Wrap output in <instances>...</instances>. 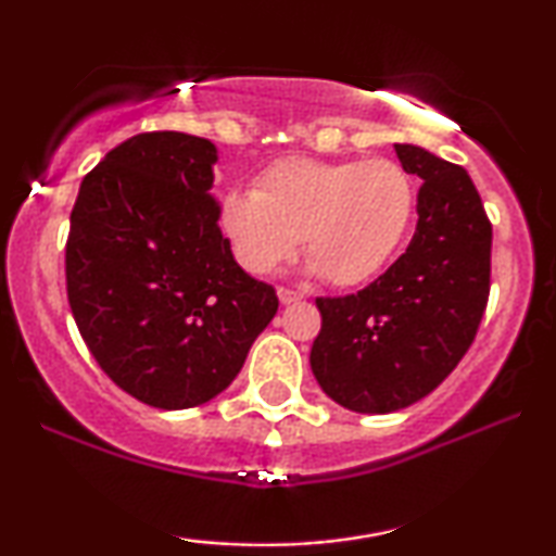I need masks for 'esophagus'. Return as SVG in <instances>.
Masks as SVG:
<instances>
[{"label": "esophagus", "instance_id": "1", "mask_svg": "<svg viewBox=\"0 0 556 556\" xmlns=\"http://www.w3.org/2000/svg\"><path fill=\"white\" fill-rule=\"evenodd\" d=\"M278 299L283 306H291V303H299L303 299V293L291 291V288H278Z\"/></svg>", "mask_w": 556, "mask_h": 556}]
</instances>
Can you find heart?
I'll return each mask as SVG.
<instances>
[{"instance_id":"b5f03b06","label":"heart","mask_w":556,"mask_h":556,"mask_svg":"<svg viewBox=\"0 0 556 556\" xmlns=\"http://www.w3.org/2000/svg\"><path fill=\"white\" fill-rule=\"evenodd\" d=\"M415 185L390 159L316 162L283 159L257 179V192L223 200V230L238 263L268 276L299 248L339 288L382 273L405 240Z\"/></svg>"}]
</instances>
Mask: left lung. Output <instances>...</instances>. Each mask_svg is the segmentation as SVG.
Returning <instances> with one entry per match:
<instances>
[{"label":"left lung","mask_w":556,"mask_h":556,"mask_svg":"<svg viewBox=\"0 0 556 556\" xmlns=\"http://www.w3.org/2000/svg\"><path fill=\"white\" fill-rule=\"evenodd\" d=\"M422 179L409 248L375 283L316 299V382L341 407L387 415L430 394L473 344L491 291V223L473 181L413 143H394Z\"/></svg>","instance_id":"obj_1"}]
</instances>
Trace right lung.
<instances>
[{
    "instance_id": "right-lung-1",
    "label": "right lung",
    "mask_w": 556,
    "mask_h": 556,
    "mask_svg": "<svg viewBox=\"0 0 556 556\" xmlns=\"http://www.w3.org/2000/svg\"><path fill=\"white\" fill-rule=\"evenodd\" d=\"M215 164L200 136H131L83 179L71 215L65 278L80 337L121 390L159 409L227 390L278 311L219 230Z\"/></svg>"
}]
</instances>
